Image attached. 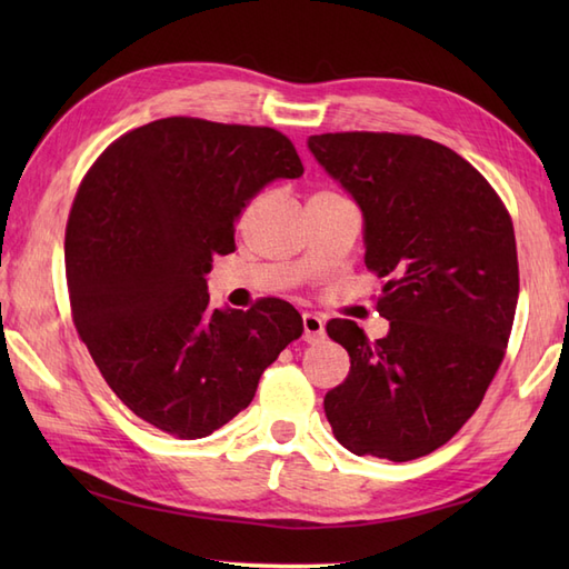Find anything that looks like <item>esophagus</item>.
<instances>
[{"instance_id":"1","label":"esophagus","mask_w":569,"mask_h":569,"mask_svg":"<svg viewBox=\"0 0 569 569\" xmlns=\"http://www.w3.org/2000/svg\"><path fill=\"white\" fill-rule=\"evenodd\" d=\"M325 337V322L312 316V312H303V340L308 345H316Z\"/></svg>"}]
</instances>
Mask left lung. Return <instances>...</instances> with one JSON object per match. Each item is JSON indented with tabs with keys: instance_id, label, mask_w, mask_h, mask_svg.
<instances>
[{
	"instance_id": "left-lung-1",
	"label": "left lung",
	"mask_w": 569,
	"mask_h": 569,
	"mask_svg": "<svg viewBox=\"0 0 569 569\" xmlns=\"http://www.w3.org/2000/svg\"><path fill=\"white\" fill-rule=\"evenodd\" d=\"M308 147L365 212V263L386 278L377 310L391 322L373 342L352 320L328 322L349 373L325 416L359 457H426L475 416L503 361L518 303L511 214L438 141L337 131Z\"/></svg>"
}]
</instances>
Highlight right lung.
Here are the masks:
<instances>
[{
	"mask_svg": "<svg viewBox=\"0 0 569 569\" xmlns=\"http://www.w3.org/2000/svg\"><path fill=\"white\" fill-rule=\"evenodd\" d=\"M300 176L281 131L198 117L131 129L84 173L66 227L72 322L107 386L149 426L208 438L303 335L286 300L217 310L204 283L214 253L234 251L241 208Z\"/></svg>",
	"mask_w": 569,
	"mask_h": 569,
	"instance_id": "1",
	"label": "right lung"
}]
</instances>
